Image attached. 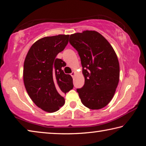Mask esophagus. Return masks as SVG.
Returning <instances> with one entry per match:
<instances>
[{"label":"esophagus","instance_id":"esophagus-1","mask_svg":"<svg viewBox=\"0 0 146 146\" xmlns=\"http://www.w3.org/2000/svg\"><path fill=\"white\" fill-rule=\"evenodd\" d=\"M76 71H72V72L71 74H70V75L72 76V78H74L75 76V75H76Z\"/></svg>","mask_w":146,"mask_h":146}]
</instances>
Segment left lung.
<instances>
[{
  "label": "left lung",
  "instance_id": "left-lung-1",
  "mask_svg": "<svg viewBox=\"0 0 146 146\" xmlns=\"http://www.w3.org/2000/svg\"><path fill=\"white\" fill-rule=\"evenodd\" d=\"M69 42L78 52L85 84L77 89L87 108H104L111 101L120 79V64L113 46L94 30L71 34Z\"/></svg>",
  "mask_w": 146,
  "mask_h": 146
}]
</instances>
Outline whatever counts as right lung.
I'll return each instance as SVG.
<instances>
[{"label":"right lung","mask_w":146,"mask_h":146,"mask_svg":"<svg viewBox=\"0 0 146 146\" xmlns=\"http://www.w3.org/2000/svg\"><path fill=\"white\" fill-rule=\"evenodd\" d=\"M69 35L60 34L37 40L28 50L24 62L23 80L33 103L47 113H54L64 104L62 93L73 89L72 78L62 68L66 63L57 55L68 42Z\"/></svg>","instance_id":"right-lung-1"}]
</instances>
